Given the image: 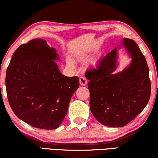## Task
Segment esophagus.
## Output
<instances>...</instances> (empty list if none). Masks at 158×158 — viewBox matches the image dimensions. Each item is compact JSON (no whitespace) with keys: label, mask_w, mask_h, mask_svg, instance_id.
<instances>
[{"label":"esophagus","mask_w":158,"mask_h":158,"mask_svg":"<svg viewBox=\"0 0 158 158\" xmlns=\"http://www.w3.org/2000/svg\"><path fill=\"white\" fill-rule=\"evenodd\" d=\"M87 83H88V81L85 77L82 76L80 77V84H81V85H85Z\"/></svg>","instance_id":"1"}]
</instances>
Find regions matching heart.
<instances>
[{
	"mask_svg": "<svg viewBox=\"0 0 158 158\" xmlns=\"http://www.w3.org/2000/svg\"><path fill=\"white\" fill-rule=\"evenodd\" d=\"M86 59V57L85 55H79L78 57H77V60H79V61H84ZM67 64H68V67H70V68H74V62L70 58H68V60H67Z\"/></svg>",
	"mask_w": 158,
	"mask_h": 158,
	"instance_id": "b5f03b06",
	"label": "heart"
}]
</instances>
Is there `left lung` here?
<instances>
[{
    "instance_id": "8db88e82",
    "label": "left lung",
    "mask_w": 158,
    "mask_h": 158,
    "mask_svg": "<svg viewBox=\"0 0 158 158\" xmlns=\"http://www.w3.org/2000/svg\"><path fill=\"white\" fill-rule=\"evenodd\" d=\"M123 45L131 56L130 66L113 74L116 68V49L100 60L96 68L85 73L89 82L90 109L101 124L124 127L141 113L151 94L146 59L135 41L125 38Z\"/></svg>"
}]
</instances>
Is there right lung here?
<instances>
[{
    "mask_svg": "<svg viewBox=\"0 0 158 158\" xmlns=\"http://www.w3.org/2000/svg\"><path fill=\"white\" fill-rule=\"evenodd\" d=\"M57 59L55 49L44 40L35 39L14 52L6 70L10 108L17 117L36 128H57L79 88V77L61 74L54 61Z\"/></svg>",
    "mask_w": 158,
    "mask_h": 158,
    "instance_id": "add662e5",
    "label": "right lung"
}]
</instances>
